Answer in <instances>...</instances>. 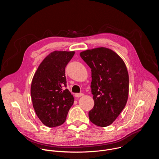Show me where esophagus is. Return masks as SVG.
<instances>
[{"instance_id": "esophagus-1", "label": "esophagus", "mask_w": 159, "mask_h": 159, "mask_svg": "<svg viewBox=\"0 0 159 159\" xmlns=\"http://www.w3.org/2000/svg\"><path fill=\"white\" fill-rule=\"evenodd\" d=\"M84 96V94H83V93H76V94H75V96L77 97V98H80V97H81V96Z\"/></svg>"}]
</instances>
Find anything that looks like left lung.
Masks as SVG:
<instances>
[{
	"instance_id": "1",
	"label": "left lung",
	"mask_w": 159,
	"mask_h": 159,
	"mask_svg": "<svg viewBox=\"0 0 159 159\" xmlns=\"http://www.w3.org/2000/svg\"><path fill=\"white\" fill-rule=\"evenodd\" d=\"M91 69V92L94 107L90 121L106 127L111 125L125 108L129 93V76L122 58L111 49L100 47L80 53Z\"/></svg>"
}]
</instances>
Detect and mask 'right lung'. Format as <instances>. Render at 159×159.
<instances>
[{
    "label": "right lung",
    "instance_id": "1",
    "mask_svg": "<svg viewBox=\"0 0 159 159\" xmlns=\"http://www.w3.org/2000/svg\"><path fill=\"white\" fill-rule=\"evenodd\" d=\"M75 52L54 51L42 61L31 83V96L36 114L48 127L62 125L74 104V98L67 89L65 66Z\"/></svg>",
    "mask_w": 159,
    "mask_h": 159
}]
</instances>
